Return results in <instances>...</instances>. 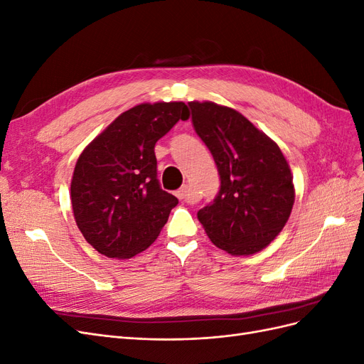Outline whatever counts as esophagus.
Wrapping results in <instances>:
<instances>
[{
    "label": "esophagus",
    "instance_id": "esophagus-1",
    "mask_svg": "<svg viewBox=\"0 0 364 364\" xmlns=\"http://www.w3.org/2000/svg\"><path fill=\"white\" fill-rule=\"evenodd\" d=\"M174 194H176V197H178L181 202H191V193H190V186L188 185H183L182 188H179Z\"/></svg>",
    "mask_w": 364,
    "mask_h": 364
}]
</instances>
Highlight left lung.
<instances>
[{"mask_svg": "<svg viewBox=\"0 0 364 364\" xmlns=\"http://www.w3.org/2000/svg\"><path fill=\"white\" fill-rule=\"evenodd\" d=\"M193 126L217 164L220 191L197 218L213 243L234 257L267 247L294 203L290 165L279 146L232 107L190 102Z\"/></svg>", "mask_w": 364, "mask_h": 364, "instance_id": "1", "label": "left lung"}]
</instances>
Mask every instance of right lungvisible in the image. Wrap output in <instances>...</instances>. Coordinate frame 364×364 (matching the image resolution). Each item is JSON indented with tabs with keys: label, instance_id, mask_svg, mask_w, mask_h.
<instances>
[{
	"label": "right lung",
	"instance_id": "right-lung-1",
	"mask_svg": "<svg viewBox=\"0 0 364 364\" xmlns=\"http://www.w3.org/2000/svg\"><path fill=\"white\" fill-rule=\"evenodd\" d=\"M188 118L183 102L141 103L119 114L80 153L71 206L77 228L98 253L129 259L158 238L179 200L159 186L155 144Z\"/></svg>",
	"mask_w": 364,
	"mask_h": 364
}]
</instances>
